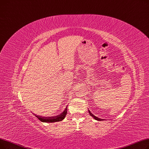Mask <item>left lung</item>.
Returning <instances> with one entry per match:
<instances>
[{
    "label": "left lung",
    "instance_id": "left-lung-1",
    "mask_svg": "<svg viewBox=\"0 0 149 149\" xmlns=\"http://www.w3.org/2000/svg\"><path fill=\"white\" fill-rule=\"evenodd\" d=\"M88 112H89V113H90V115L91 116H93L95 119H96V120H101V119H100V118H98L97 117H96L95 116H94V115H93V114H92V113H91V111H90V110H88Z\"/></svg>",
    "mask_w": 149,
    "mask_h": 149
}]
</instances>
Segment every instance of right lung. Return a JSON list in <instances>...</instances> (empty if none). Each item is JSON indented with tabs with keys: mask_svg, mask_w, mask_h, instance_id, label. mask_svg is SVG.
<instances>
[{
	"mask_svg": "<svg viewBox=\"0 0 149 149\" xmlns=\"http://www.w3.org/2000/svg\"><path fill=\"white\" fill-rule=\"evenodd\" d=\"M67 113V109H65L64 111L62 112L61 115H58L56 116H50V117H42L39 115H36L34 114V116H36L40 121L44 123H54V122H58L61 121L62 120L64 119L66 116Z\"/></svg>",
	"mask_w": 149,
	"mask_h": 149,
	"instance_id": "obj_1",
	"label": "right lung"
}]
</instances>
